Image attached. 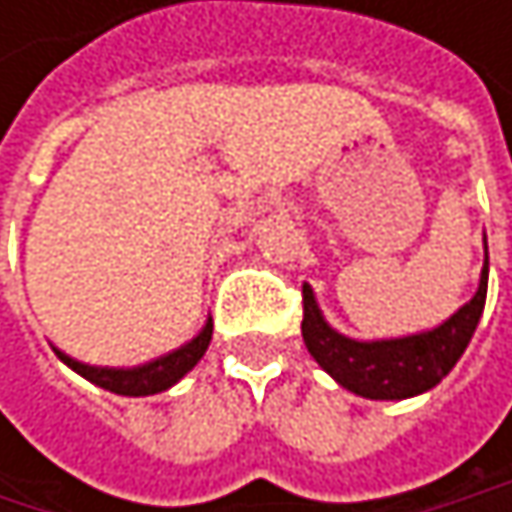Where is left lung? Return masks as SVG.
Listing matches in <instances>:
<instances>
[{"label": "left lung", "instance_id": "obj_1", "mask_svg": "<svg viewBox=\"0 0 512 512\" xmlns=\"http://www.w3.org/2000/svg\"><path fill=\"white\" fill-rule=\"evenodd\" d=\"M489 255L477 293L439 329L397 341H350L320 314L311 287H302V338L314 361L347 391L370 400H403L439 385L465 353L486 305Z\"/></svg>", "mask_w": 512, "mask_h": 512}]
</instances>
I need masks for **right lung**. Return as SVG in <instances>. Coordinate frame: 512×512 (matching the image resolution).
Listing matches in <instances>:
<instances>
[{"label": "right lung", "mask_w": 512, "mask_h": 512, "mask_svg": "<svg viewBox=\"0 0 512 512\" xmlns=\"http://www.w3.org/2000/svg\"><path fill=\"white\" fill-rule=\"evenodd\" d=\"M210 338H213V320H207L201 335L192 338L189 344H183L180 350L156 358L151 364L130 367V370H124V367H91V364H82L76 358L64 356L61 350H55V356L61 358L67 367H73L76 373H82L85 379H91L94 385L106 388V391L127 394V397H145V394H159V391L171 388L180 376H186L198 364V358L207 353Z\"/></svg>", "instance_id": "right-lung-1"}]
</instances>
